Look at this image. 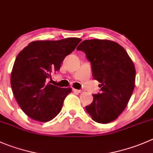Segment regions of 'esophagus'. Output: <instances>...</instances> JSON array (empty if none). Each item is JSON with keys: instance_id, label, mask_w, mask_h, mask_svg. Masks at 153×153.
I'll return each mask as SVG.
<instances>
[{"instance_id": "1", "label": "esophagus", "mask_w": 153, "mask_h": 153, "mask_svg": "<svg viewBox=\"0 0 153 153\" xmlns=\"http://www.w3.org/2000/svg\"><path fill=\"white\" fill-rule=\"evenodd\" d=\"M73 91L75 92V93H82V90H77V89H74V88H73Z\"/></svg>"}]
</instances>
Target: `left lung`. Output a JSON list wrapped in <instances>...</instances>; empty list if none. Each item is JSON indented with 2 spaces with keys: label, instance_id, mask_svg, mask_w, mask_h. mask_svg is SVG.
I'll list each match as a JSON object with an SVG mask.
<instances>
[{
  "label": "left lung",
  "instance_id": "obj_1",
  "mask_svg": "<svg viewBox=\"0 0 153 153\" xmlns=\"http://www.w3.org/2000/svg\"><path fill=\"white\" fill-rule=\"evenodd\" d=\"M92 64L101 93L85 107L92 120L106 124L117 119L128 103L135 86V67L128 53L116 42L108 39L84 40L77 48Z\"/></svg>",
  "mask_w": 153,
  "mask_h": 153
}]
</instances>
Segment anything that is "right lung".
<instances>
[{
	"label": "right lung",
	"instance_id": "1",
	"mask_svg": "<svg viewBox=\"0 0 153 153\" xmlns=\"http://www.w3.org/2000/svg\"><path fill=\"white\" fill-rule=\"evenodd\" d=\"M81 41L79 38L33 41L18 54L10 83L18 104L31 119L48 122L61 111L72 88H61L48 81Z\"/></svg>",
	"mask_w": 153,
	"mask_h": 153
}]
</instances>
